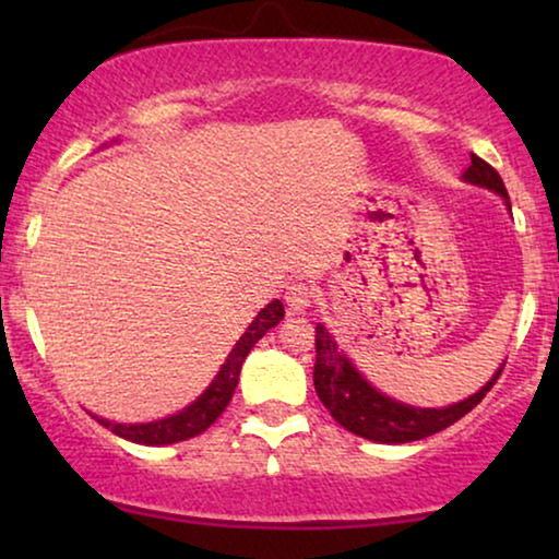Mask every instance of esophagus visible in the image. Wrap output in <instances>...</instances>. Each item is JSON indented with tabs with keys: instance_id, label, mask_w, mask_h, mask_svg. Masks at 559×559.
<instances>
[{
	"instance_id": "esophagus-1",
	"label": "esophagus",
	"mask_w": 559,
	"mask_h": 559,
	"mask_svg": "<svg viewBox=\"0 0 559 559\" xmlns=\"http://www.w3.org/2000/svg\"><path fill=\"white\" fill-rule=\"evenodd\" d=\"M310 302H312V289L305 285V282H293V285L287 287L285 305L289 316H295V312H305L310 308Z\"/></svg>"
}]
</instances>
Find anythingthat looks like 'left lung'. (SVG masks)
I'll list each match as a JSON object with an SVG mask.
<instances>
[{
	"label": "left lung",
	"mask_w": 559,
	"mask_h": 559,
	"mask_svg": "<svg viewBox=\"0 0 559 559\" xmlns=\"http://www.w3.org/2000/svg\"><path fill=\"white\" fill-rule=\"evenodd\" d=\"M463 180L499 193L511 211L509 193L503 188L501 175L486 159L471 155V165L463 173ZM501 371L503 364L493 373L491 381H486V386H480L476 394H471L468 400L457 404H448V407L440 409L409 407V404L389 400L379 389H373L356 371L350 358L338 348V343L325 331V325L318 323L316 328V369H312V381H316L320 402L325 404V409L331 412L341 427H346L348 432L358 435V438L373 442H412L445 430V427L468 415L484 400L486 392H491Z\"/></svg>",
	"instance_id": "obj_1"
}]
</instances>
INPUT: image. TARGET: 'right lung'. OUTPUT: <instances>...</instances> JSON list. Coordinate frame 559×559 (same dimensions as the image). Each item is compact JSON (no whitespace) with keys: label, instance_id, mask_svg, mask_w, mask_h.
Segmentation results:
<instances>
[{"label":"right lung","instance_id":"obj_1","mask_svg":"<svg viewBox=\"0 0 559 559\" xmlns=\"http://www.w3.org/2000/svg\"><path fill=\"white\" fill-rule=\"evenodd\" d=\"M282 318H285V308H282L280 300H272L254 320H251L247 333H243L239 343L231 348V354H228L226 364L221 366L216 379L211 381V386L205 389V392L198 396L190 407L178 412V415H170L147 425H119V423H111V419L96 417L98 425H104L106 430L119 435V438L140 442V445H173V442L195 438V435L205 432L221 417V412L226 409V404L231 402L234 389L239 384L243 358L249 356V350L254 348V343L262 338L270 328L277 325Z\"/></svg>","mask_w":559,"mask_h":559}]
</instances>
